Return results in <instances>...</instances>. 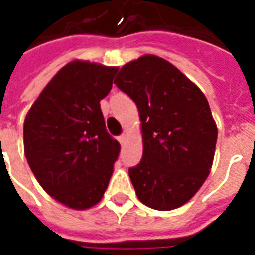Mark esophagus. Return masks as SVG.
Instances as JSON below:
<instances>
[{"mask_svg": "<svg viewBox=\"0 0 255 255\" xmlns=\"http://www.w3.org/2000/svg\"><path fill=\"white\" fill-rule=\"evenodd\" d=\"M126 140H127V135H126V133L122 135V136H119V142H120V144L126 143Z\"/></svg>", "mask_w": 255, "mask_h": 255, "instance_id": "esophagus-1", "label": "esophagus"}]
</instances>
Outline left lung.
<instances>
[{
    "instance_id": "left-lung-1",
    "label": "left lung",
    "mask_w": 255,
    "mask_h": 255,
    "mask_svg": "<svg viewBox=\"0 0 255 255\" xmlns=\"http://www.w3.org/2000/svg\"><path fill=\"white\" fill-rule=\"evenodd\" d=\"M115 83L136 104L143 157L129 179L138 199L155 210L187 203L213 165L217 126L201 89L154 54L124 64Z\"/></svg>"
}]
</instances>
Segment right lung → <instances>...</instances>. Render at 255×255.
<instances>
[{
	"instance_id": "add662e5",
	"label": "right lung",
	"mask_w": 255,
	"mask_h": 255,
	"mask_svg": "<svg viewBox=\"0 0 255 255\" xmlns=\"http://www.w3.org/2000/svg\"><path fill=\"white\" fill-rule=\"evenodd\" d=\"M116 72L117 67L73 60L53 76L25 116L31 171L50 197L73 210L102 199L120 151L106 132L100 106Z\"/></svg>"
}]
</instances>
